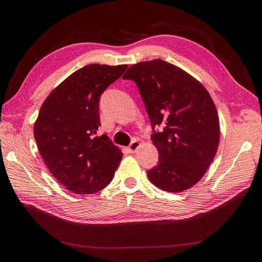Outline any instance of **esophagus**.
I'll list each match as a JSON object with an SVG mask.
<instances>
[{"label": "esophagus", "instance_id": "esophagus-1", "mask_svg": "<svg viewBox=\"0 0 262 262\" xmlns=\"http://www.w3.org/2000/svg\"><path fill=\"white\" fill-rule=\"evenodd\" d=\"M139 147H140V142H139L138 140H134V141L131 142L128 148H129V150H130V153H134Z\"/></svg>", "mask_w": 262, "mask_h": 262}]
</instances>
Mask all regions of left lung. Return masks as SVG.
<instances>
[{"label":"left lung","instance_id":"8db88e82","mask_svg":"<svg viewBox=\"0 0 262 262\" xmlns=\"http://www.w3.org/2000/svg\"><path fill=\"white\" fill-rule=\"evenodd\" d=\"M138 85L158 150V163L147 170L153 185L181 192L199 181L216 154L220 121L204 86L186 71L161 59L133 64L122 76ZM162 125L161 133L155 126Z\"/></svg>","mask_w":262,"mask_h":262}]
</instances>
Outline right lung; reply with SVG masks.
<instances>
[{
	"label": "right lung",
	"mask_w": 262,
	"mask_h": 262,
	"mask_svg": "<svg viewBox=\"0 0 262 262\" xmlns=\"http://www.w3.org/2000/svg\"><path fill=\"white\" fill-rule=\"evenodd\" d=\"M128 66L89 64L71 74L46 98L34 125L36 143L53 177L76 194L110 184L122 158L105 134L95 137L99 98Z\"/></svg>",
	"instance_id": "1"
}]
</instances>
